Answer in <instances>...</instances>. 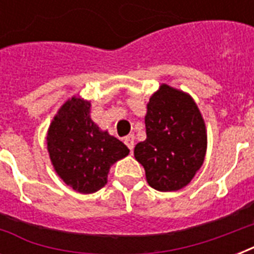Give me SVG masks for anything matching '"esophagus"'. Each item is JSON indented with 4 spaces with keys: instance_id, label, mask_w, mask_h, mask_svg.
<instances>
[{
    "instance_id": "obj_1",
    "label": "esophagus",
    "mask_w": 254,
    "mask_h": 254,
    "mask_svg": "<svg viewBox=\"0 0 254 254\" xmlns=\"http://www.w3.org/2000/svg\"><path fill=\"white\" fill-rule=\"evenodd\" d=\"M124 142H125V145H127L129 149H130V151H133V149H134V135H127V137L124 138Z\"/></svg>"
}]
</instances>
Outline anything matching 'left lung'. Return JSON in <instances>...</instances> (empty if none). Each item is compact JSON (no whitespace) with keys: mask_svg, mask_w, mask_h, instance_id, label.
<instances>
[{"mask_svg":"<svg viewBox=\"0 0 254 254\" xmlns=\"http://www.w3.org/2000/svg\"><path fill=\"white\" fill-rule=\"evenodd\" d=\"M146 139L134 147L149 186L178 191L192 181L204 162L207 129L196 103L187 93L161 84L147 103Z\"/></svg>","mask_w":254,"mask_h":254,"instance_id":"8db88e82","label":"left lung"}]
</instances>
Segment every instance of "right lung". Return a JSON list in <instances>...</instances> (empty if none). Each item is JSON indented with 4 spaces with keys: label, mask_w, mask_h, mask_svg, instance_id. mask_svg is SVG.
<instances>
[{
    "label": "right lung",
    "mask_w": 254,
    "mask_h": 254,
    "mask_svg": "<svg viewBox=\"0 0 254 254\" xmlns=\"http://www.w3.org/2000/svg\"><path fill=\"white\" fill-rule=\"evenodd\" d=\"M46 139L58 177L81 193L103 189L111 167L129 154L127 145L93 123L91 101L81 96H72L58 109Z\"/></svg>",
    "instance_id": "1"
}]
</instances>
